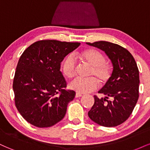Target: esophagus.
Masks as SVG:
<instances>
[{"instance_id":"obj_1","label":"esophagus","mask_w":150,"mask_h":150,"mask_svg":"<svg viewBox=\"0 0 150 150\" xmlns=\"http://www.w3.org/2000/svg\"><path fill=\"white\" fill-rule=\"evenodd\" d=\"M81 97H82V94H80V93H76V94H75V98H79Z\"/></svg>"}]
</instances>
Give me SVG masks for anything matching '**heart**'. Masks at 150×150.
<instances>
[{"mask_svg":"<svg viewBox=\"0 0 150 150\" xmlns=\"http://www.w3.org/2000/svg\"><path fill=\"white\" fill-rule=\"evenodd\" d=\"M81 61L91 67L89 75L95 76L101 83H105L111 77V68L102 53L94 49H87L77 54ZM62 69L65 77L70 78L75 74L76 62L72 55H68L62 64ZM99 86V82L94 77L84 79L77 77L70 83V89L75 92L86 94L96 90Z\"/></svg>","mask_w":150,"mask_h":150,"instance_id":"b5f03b06","label":"heart"}]
</instances>
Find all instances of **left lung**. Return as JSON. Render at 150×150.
<instances>
[{
	"instance_id": "8db88e82",
	"label": "left lung",
	"mask_w": 150,
	"mask_h": 150,
	"mask_svg": "<svg viewBox=\"0 0 150 150\" xmlns=\"http://www.w3.org/2000/svg\"><path fill=\"white\" fill-rule=\"evenodd\" d=\"M86 44L104 51L113 65L109 80L98 92L105 97L94 96V104L88 116L101 126H117L129 118L138 99L140 78L137 63L131 53L118 44L105 41Z\"/></svg>"
}]
</instances>
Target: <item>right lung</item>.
<instances>
[{"label":"right lung","instance_id":"1","mask_svg":"<svg viewBox=\"0 0 150 150\" xmlns=\"http://www.w3.org/2000/svg\"><path fill=\"white\" fill-rule=\"evenodd\" d=\"M80 45L77 42L39 41L20 56L13 80L15 102L30 124L47 128L64 118L75 92L64 89L66 82L60 70L61 63Z\"/></svg>","mask_w":150,"mask_h":150}]
</instances>
